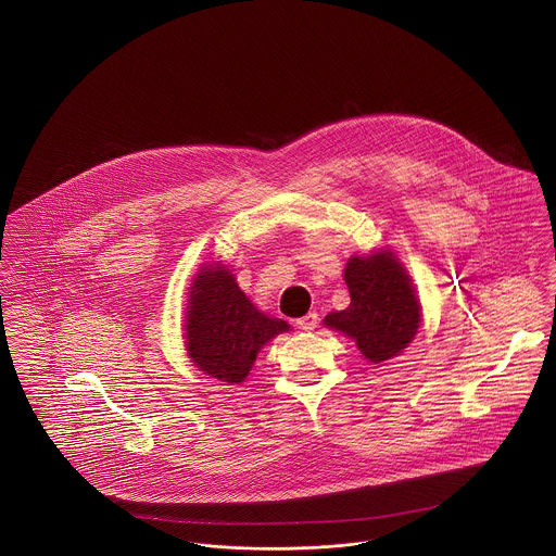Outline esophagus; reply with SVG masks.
Segmentation results:
<instances>
[{
	"instance_id": "1",
	"label": "esophagus",
	"mask_w": 556,
	"mask_h": 556,
	"mask_svg": "<svg viewBox=\"0 0 556 556\" xmlns=\"http://www.w3.org/2000/svg\"><path fill=\"white\" fill-rule=\"evenodd\" d=\"M317 325V313H308V315H304V317L298 318V327H300V329H304V331H313Z\"/></svg>"
}]
</instances>
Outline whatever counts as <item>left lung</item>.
<instances>
[{
    "instance_id": "left-lung-1",
    "label": "left lung",
    "mask_w": 556,
    "mask_h": 556,
    "mask_svg": "<svg viewBox=\"0 0 556 556\" xmlns=\"http://www.w3.org/2000/svg\"><path fill=\"white\" fill-rule=\"evenodd\" d=\"M344 282L351 293L349 308L329 313L323 323L351 336L372 364L400 355L419 329L421 306L396 254L381 250L351 256L344 267Z\"/></svg>"
}]
</instances>
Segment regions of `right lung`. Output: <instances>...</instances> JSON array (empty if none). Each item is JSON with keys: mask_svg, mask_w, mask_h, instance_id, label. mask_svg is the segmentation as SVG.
Returning <instances> with one entry per match:
<instances>
[{"mask_svg": "<svg viewBox=\"0 0 556 556\" xmlns=\"http://www.w3.org/2000/svg\"><path fill=\"white\" fill-rule=\"evenodd\" d=\"M188 298L186 351L199 370L223 383H243L263 344L289 331L287 320L254 308L223 263L199 269Z\"/></svg>", "mask_w": 556, "mask_h": 556, "instance_id": "add662e5", "label": "right lung"}]
</instances>
